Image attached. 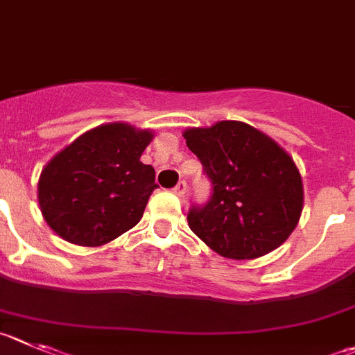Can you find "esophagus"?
I'll return each mask as SVG.
<instances>
[{"instance_id": "esophagus-1", "label": "esophagus", "mask_w": 355, "mask_h": 355, "mask_svg": "<svg viewBox=\"0 0 355 355\" xmlns=\"http://www.w3.org/2000/svg\"><path fill=\"white\" fill-rule=\"evenodd\" d=\"M173 193L177 194V196H184V194L187 193V184H185V182H178L173 187Z\"/></svg>"}]
</instances>
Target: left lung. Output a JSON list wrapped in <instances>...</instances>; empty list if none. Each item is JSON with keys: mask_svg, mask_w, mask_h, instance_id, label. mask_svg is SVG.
<instances>
[{"mask_svg": "<svg viewBox=\"0 0 355 355\" xmlns=\"http://www.w3.org/2000/svg\"><path fill=\"white\" fill-rule=\"evenodd\" d=\"M214 185L187 215L191 231L227 259H257L284 243L303 211V180L273 138L240 121L184 131Z\"/></svg>", "mask_w": 355, "mask_h": 355, "instance_id": "8db88e82", "label": "left lung"}]
</instances>
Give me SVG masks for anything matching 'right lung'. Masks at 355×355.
Wrapping results in <instances>:
<instances>
[{
  "mask_svg": "<svg viewBox=\"0 0 355 355\" xmlns=\"http://www.w3.org/2000/svg\"><path fill=\"white\" fill-rule=\"evenodd\" d=\"M150 129L108 122L85 131L45 164L38 203L45 223L62 240L99 247L140 223L155 171L140 161Z\"/></svg>",
  "mask_w": 355,
  "mask_h": 355,
  "instance_id": "obj_1",
  "label": "right lung"
}]
</instances>
